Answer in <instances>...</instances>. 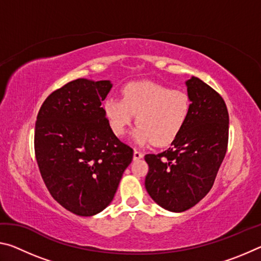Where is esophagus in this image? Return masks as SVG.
<instances>
[{"instance_id": "obj_1", "label": "esophagus", "mask_w": 261, "mask_h": 261, "mask_svg": "<svg viewBox=\"0 0 261 261\" xmlns=\"http://www.w3.org/2000/svg\"><path fill=\"white\" fill-rule=\"evenodd\" d=\"M144 156V153L141 152V151H139V149H135V152H134V159L135 160H138V159H141Z\"/></svg>"}]
</instances>
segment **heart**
I'll return each instance as SVG.
<instances>
[{"label":"heart","mask_w":261,"mask_h":261,"mask_svg":"<svg viewBox=\"0 0 261 261\" xmlns=\"http://www.w3.org/2000/svg\"><path fill=\"white\" fill-rule=\"evenodd\" d=\"M191 98L182 90L151 82L132 83L123 90V99L109 98L105 114L115 135L125 134L136 116L137 144L167 145L177 137L191 113Z\"/></svg>","instance_id":"obj_1"}]
</instances>
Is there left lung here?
<instances>
[{
  "mask_svg": "<svg viewBox=\"0 0 261 261\" xmlns=\"http://www.w3.org/2000/svg\"><path fill=\"white\" fill-rule=\"evenodd\" d=\"M187 86L192 103L187 124L169 148L145 155L147 192L171 212L191 208L210 192L228 148L229 114L222 96L197 77Z\"/></svg>",
  "mask_w": 261,
  "mask_h": 261,
  "instance_id": "1",
  "label": "left lung"
}]
</instances>
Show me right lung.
I'll return each mask as SVG.
<instances>
[{
    "label": "right lung",
    "mask_w": 261,
    "mask_h": 261,
    "mask_svg": "<svg viewBox=\"0 0 261 261\" xmlns=\"http://www.w3.org/2000/svg\"><path fill=\"white\" fill-rule=\"evenodd\" d=\"M112 86L76 79L48 95L37 116L34 152L41 177L51 197L76 215L105 210L134 158L101 107Z\"/></svg>",
    "instance_id": "1"
}]
</instances>
